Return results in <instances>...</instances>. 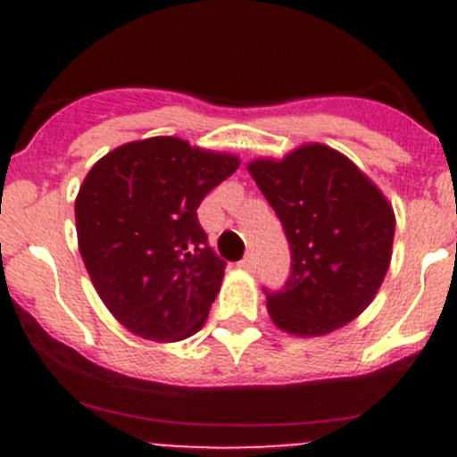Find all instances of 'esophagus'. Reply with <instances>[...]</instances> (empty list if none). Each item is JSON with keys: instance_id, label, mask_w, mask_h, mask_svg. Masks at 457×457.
I'll return each instance as SVG.
<instances>
[{"instance_id": "1", "label": "esophagus", "mask_w": 457, "mask_h": 457, "mask_svg": "<svg viewBox=\"0 0 457 457\" xmlns=\"http://www.w3.org/2000/svg\"><path fill=\"white\" fill-rule=\"evenodd\" d=\"M240 270H245V272H253V268H256V263H253V256H247L245 261H240V265H237Z\"/></svg>"}]
</instances>
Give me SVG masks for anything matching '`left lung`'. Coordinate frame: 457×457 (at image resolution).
Listing matches in <instances>:
<instances>
[{"label":"left lung","mask_w":457,"mask_h":457,"mask_svg":"<svg viewBox=\"0 0 457 457\" xmlns=\"http://www.w3.org/2000/svg\"><path fill=\"white\" fill-rule=\"evenodd\" d=\"M284 224L293 272L268 293V313L290 337H327L361 313L385 281L395 215L385 192L348 155L318 141L247 164Z\"/></svg>","instance_id":"8db88e82"}]
</instances>
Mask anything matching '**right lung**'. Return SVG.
Wrapping results in <instances>:
<instances>
[{"instance_id":"add662e5","label":"right lung","mask_w":457,"mask_h":457,"mask_svg":"<svg viewBox=\"0 0 457 457\" xmlns=\"http://www.w3.org/2000/svg\"><path fill=\"white\" fill-rule=\"evenodd\" d=\"M240 167L233 153L148 137L109 151L75 199L78 247L96 293L135 337L176 343L208 320L226 263L196 208Z\"/></svg>"}]
</instances>
